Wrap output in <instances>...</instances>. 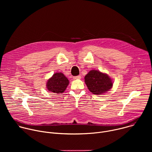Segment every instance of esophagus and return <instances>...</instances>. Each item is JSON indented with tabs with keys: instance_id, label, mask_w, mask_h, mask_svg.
<instances>
[{
	"instance_id": "34e87169",
	"label": "esophagus",
	"mask_w": 152,
	"mask_h": 152,
	"mask_svg": "<svg viewBox=\"0 0 152 152\" xmlns=\"http://www.w3.org/2000/svg\"><path fill=\"white\" fill-rule=\"evenodd\" d=\"M80 78H81V76H80V75L77 76H74V77H73V79L74 80H75V79H80Z\"/></svg>"
}]
</instances>
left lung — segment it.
I'll list each match as a JSON object with an SVG mask.
<instances>
[{
    "label": "left lung",
    "instance_id": "obj_1",
    "mask_svg": "<svg viewBox=\"0 0 152 152\" xmlns=\"http://www.w3.org/2000/svg\"><path fill=\"white\" fill-rule=\"evenodd\" d=\"M85 82L88 90L95 95H102L112 88L113 82L106 73L93 70L85 76Z\"/></svg>",
    "mask_w": 152,
    "mask_h": 152
}]
</instances>
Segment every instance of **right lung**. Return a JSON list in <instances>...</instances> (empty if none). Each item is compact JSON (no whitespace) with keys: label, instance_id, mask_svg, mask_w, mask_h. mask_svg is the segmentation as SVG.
Returning <instances> with one entry per match:
<instances>
[{"label":"right lung","instance_id":"1","mask_svg":"<svg viewBox=\"0 0 152 152\" xmlns=\"http://www.w3.org/2000/svg\"><path fill=\"white\" fill-rule=\"evenodd\" d=\"M69 84V79L62 73H56L46 83L48 90L53 93L61 94L66 90Z\"/></svg>","mask_w":152,"mask_h":152}]
</instances>
